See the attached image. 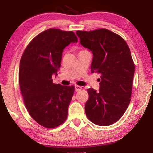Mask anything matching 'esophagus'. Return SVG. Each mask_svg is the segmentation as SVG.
<instances>
[{
	"mask_svg": "<svg viewBox=\"0 0 153 153\" xmlns=\"http://www.w3.org/2000/svg\"><path fill=\"white\" fill-rule=\"evenodd\" d=\"M82 89V87L81 86L76 85V87H75V90H76V91H79Z\"/></svg>",
	"mask_w": 153,
	"mask_h": 153,
	"instance_id": "esophagus-1",
	"label": "esophagus"
}]
</instances>
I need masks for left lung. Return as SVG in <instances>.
I'll return each instance as SVG.
<instances>
[{"instance_id": "left-lung-1", "label": "left lung", "mask_w": 153, "mask_h": 153, "mask_svg": "<svg viewBox=\"0 0 153 153\" xmlns=\"http://www.w3.org/2000/svg\"><path fill=\"white\" fill-rule=\"evenodd\" d=\"M76 34L93 53L91 72L100 74L102 79L99 91L87 89L86 116L96 125L110 126L121 118L131 101L135 66L130 50L122 37L106 29Z\"/></svg>"}]
</instances>
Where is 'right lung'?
I'll return each instance as SVG.
<instances>
[{
  "label": "right lung",
  "mask_w": 153,
  "mask_h": 153,
  "mask_svg": "<svg viewBox=\"0 0 153 153\" xmlns=\"http://www.w3.org/2000/svg\"><path fill=\"white\" fill-rule=\"evenodd\" d=\"M77 42L73 31L48 29L29 43L21 58L19 83L25 107L45 128H56L67 118L75 87L53 83L52 76H57L65 47Z\"/></svg>",
  "instance_id": "1"
}]
</instances>
